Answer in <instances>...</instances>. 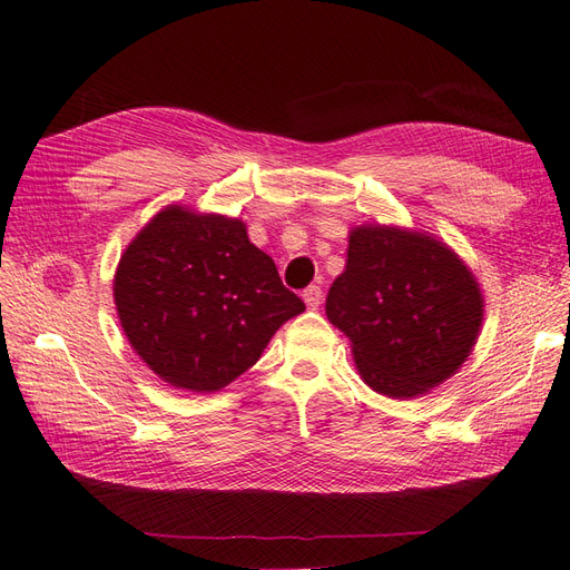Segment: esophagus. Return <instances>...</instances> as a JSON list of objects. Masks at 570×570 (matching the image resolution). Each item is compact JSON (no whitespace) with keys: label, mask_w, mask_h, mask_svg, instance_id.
Listing matches in <instances>:
<instances>
[{"label":"esophagus","mask_w":570,"mask_h":570,"mask_svg":"<svg viewBox=\"0 0 570 570\" xmlns=\"http://www.w3.org/2000/svg\"><path fill=\"white\" fill-rule=\"evenodd\" d=\"M302 299L306 302V306H309V309H318L321 299H323V292H321L318 285H309V287L302 292Z\"/></svg>","instance_id":"1"}]
</instances>
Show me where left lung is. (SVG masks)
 I'll list each match as a JSON object with an SVG mask.
<instances>
[{
	"label": "left lung",
	"mask_w": 570,
	"mask_h": 570,
	"mask_svg": "<svg viewBox=\"0 0 570 570\" xmlns=\"http://www.w3.org/2000/svg\"><path fill=\"white\" fill-rule=\"evenodd\" d=\"M326 314L352 343L364 383L414 397L455 374L482 326L474 275L445 244L407 229H352Z\"/></svg>",
	"instance_id": "8db88e82"
}]
</instances>
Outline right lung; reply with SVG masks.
<instances>
[{
	"mask_svg": "<svg viewBox=\"0 0 570 570\" xmlns=\"http://www.w3.org/2000/svg\"><path fill=\"white\" fill-rule=\"evenodd\" d=\"M115 304L131 347L163 381L220 391L304 312L247 225L181 206L160 210L119 261Z\"/></svg>",
	"mask_w": 570,
	"mask_h": 570,
	"instance_id": "add662e5",
	"label": "right lung"
}]
</instances>
